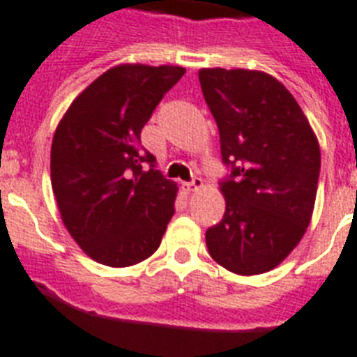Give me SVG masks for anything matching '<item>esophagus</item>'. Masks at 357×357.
Instances as JSON below:
<instances>
[{
  "mask_svg": "<svg viewBox=\"0 0 357 357\" xmlns=\"http://www.w3.org/2000/svg\"><path fill=\"white\" fill-rule=\"evenodd\" d=\"M181 188H183V190H187V192H196V190H202V188H204V179L194 178L190 183L181 185Z\"/></svg>",
  "mask_w": 357,
  "mask_h": 357,
  "instance_id": "esophagus-1",
  "label": "esophagus"
}]
</instances>
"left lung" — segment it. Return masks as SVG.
I'll return each instance as SVG.
<instances>
[{"instance_id": "8db88e82", "label": "left lung", "mask_w": 357, "mask_h": 357, "mask_svg": "<svg viewBox=\"0 0 357 357\" xmlns=\"http://www.w3.org/2000/svg\"><path fill=\"white\" fill-rule=\"evenodd\" d=\"M205 102L220 130L224 218L207 229L214 262L236 275L277 268L314 214L321 149L286 86L257 69H199Z\"/></svg>"}]
</instances>
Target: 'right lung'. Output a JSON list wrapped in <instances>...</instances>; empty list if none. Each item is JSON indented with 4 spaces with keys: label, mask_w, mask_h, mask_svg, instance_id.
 Returning <instances> with one entry per match:
<instances>
[{
    "label": "right lung",
    "mask_w": 357,
    "mask_h": 357,
    "mask_svg": "<svg viewBox=\"0 0 357 357\" xmlns=\"http://www.w3.org/2000/svg\"><path fill=\"white\" fill-rule=\"evenodd\" d=\"M185 75L179 66L121 63L63 113L51 146V187L71 238L95 262L128 268L152 257L174 214L178 185L139 153L141 130Z\"/></svg>",
    "instance_id": "1"
}]
</instances>
